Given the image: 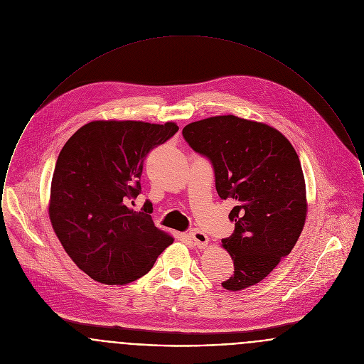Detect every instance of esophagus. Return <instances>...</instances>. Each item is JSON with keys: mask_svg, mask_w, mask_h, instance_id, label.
Wrapping results in <instances>:
<instances>
[{"mask_svg": "<svg viewBox=\"0 0 364 364\" xmlns=\"http://www.w3.org/2000/svg\"><path fill=\"white\" fill-rule=\"evenodd\" d=\"M191 239L193 240L194 245H197V248H205L208 244V236L200 230V229H192L189 233Z\"/></svg>", "mask_w": 364, "mask_h": 364, "instance_id": "34e87169", "label": "esophagus"}]
</instances>
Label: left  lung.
I'll list each match as a JSON object with an SVG mask.
<instances>
[{"label":"left lung","instance_id":"left-lung-1","mask_svg":"<svg viewBox=\"0 0 364 364\" xmlns=\"http://www.w3.org/2000/svg\"><path fill=\"white\" fill-rule=\"evenodd\" d=\"M182 135L213 163L219 197L235 201V232L222 239L235 272L222 287L255 286L290 254L304 229L308 204L299 157L276 128L233 114L191 122Z\"/></svg>","mask_w":364,"mask_h":364}]
</instances>
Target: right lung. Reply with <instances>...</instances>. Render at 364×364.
I'll list each match as a JSON object with an SVG mask.
<instances>
[{
    "label": "right lung",
    "instance_id": "right-lung-1",
    "mask_svg": "<svg viewBox=\"0 0 364 364\" xmlns=\"http://www.w3.org/2000/svg\"><path fill=\"white\" fill-rule=\"evenodd\" d=\"M175 122L99 120L65 144L50 183L49 219L74 264L99 283L127 284L145 276L173 242L154 226L141 193L147 153L178 131Z\"/></svg>",
    "mask_w": 364,
    "mask_h": 364
}]
</instances>
